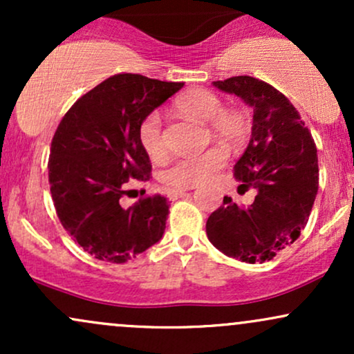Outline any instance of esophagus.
Instances as JSON below:
<instances>
[{
    "label": "esophagus",
    "instance_id": "34e87169",
    "mask_svg": "<svg viewBox=\"0 0 354 354\" xmlns=\"http://www.w3.org/2000/svg\"><path fill=\"white\" fill-rule=\"evenodd\" d=\"M193 188H183V189H171L169 191V196L173 198V200H178V198H181L183 194H186V191H189Z\"/></svg>",
    "mask_w": 354,
    "mask_h": 354
}]
</instances>
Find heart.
Here are the masks:
<instances>
[{
  "instance_id": "b5f03b06",
  "label": "heart",
  "mask_w": 354,
  "mask_h": 354,
  "mask_svg": "<svg viewBox=\"0 0 354 354\" xmlns=\"http://www.w3.org/2000/svg\"><path fill=\"white\" fill-rule=\"evenodd\" d=\"M174 106L183 116L198 123L208 124L209 133L230 148L239 146L250 135V120L243 111L223 108L216 93L206 88H189L178 95ZM138 140L149 160L160 161L166 154V140L161 126V116L156 111L146 115L138 126ZM228 160L223 145H214L200 154L174 160L161 171V181L168 188H193L214 176Z\"/></svg>"
}]
</instances>
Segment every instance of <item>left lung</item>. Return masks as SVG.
Wrapping results in <instances>:
<instances>
[{
	"mask_svg": "<svg viewBox=\"0 0 354 354\" xmlns=\"http://www.w3.org/2000/svg\"><path fill=\"white\" fill-rule=\"evenodd\" d=\"M253 108V129L233 173L238 191L254 188V201L241 206L223 198L206 221L208 239L226 256L265 263L293 245L310 218L318 193V154L298 109L278 89L253 78L214 81Z\"/></svg>",
	"mask_w": 354,
	"mask_h": 354,
	"instance_id": "1",
	"label": "left lung"
}]
</instances>
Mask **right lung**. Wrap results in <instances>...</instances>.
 <instances>
[{
	"instance_id": "obj_1",
	"label": "right lung",
	"mask_w": 354,
	"mask_h": 354,
	"mask_svg": "<svg viewBox=\"0 0 354 354\" xmlns=\"http://www.w3.org/2000/svg\"><path fill=\"white\" fill-rule=\"evenodd\" d=\"M183 84L133 73L109 76L81 96L56 128L48 160L56 214L96 259L121 265L163 236L168 198L145 196L129 208L121 198L129 181L151 174L138 126Z\"/></svg>"
}]
</instances>
